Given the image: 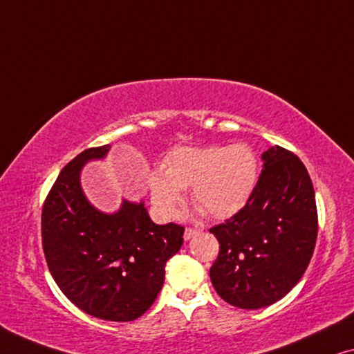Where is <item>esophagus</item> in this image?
<instances>
[{
    "mask_svg": "<svg viewBox=\"0 0 354 354\" xmlns=\"http://www.w3.org/2000/svg\"><path fill=\"white\" fill-rule=\"evenodd\" d=\"M198 232H201V229H197V227H186V231H184V239H186V241H191V239L196 237Z\"/></svg>",
    "mask_w": 354,
    "mask_h": 354,
    "instance_id": "obj_1",
    "label": "esophagus"
}]
</instances>
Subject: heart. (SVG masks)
<instances>
[{
	"instance_id": "obj_1",
	"label": "heart",
	"mask_w": 354,
	"mask_h": 354,
	"mask_svg": "<svg viewBox=\"0 0 354 354\" xmlns=\"http://www.w3.org/2000/svg\"><path fill=\"white\" fill-rule=\"evenodd\" d=\"M163 173L151 176L152 202L171 216L181 189L191 187V201L208 216L227 218L241 210L258 179V160L250 147H178L168 153Z\"/></svg>"
}]
</instances>
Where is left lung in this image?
Segmentation results:
<instances>
[{"label":"left lung","mask_w":354,"mask_h":354,"mask_svg":"<svg viewBox=\"0 0 354 354\" xmlns=\"http://www.w3.org/2000/svg\"><path fill=\"white\" fill-rule=\"evenodd\" d=\"M263 160L245 205L210 227L220 242L212 283L223 300L242 310L286 297L305 274L317 237L315 189L300 158L276 146Z\"/></svg>","instance_id":"left-lung-1"}]
</instances>
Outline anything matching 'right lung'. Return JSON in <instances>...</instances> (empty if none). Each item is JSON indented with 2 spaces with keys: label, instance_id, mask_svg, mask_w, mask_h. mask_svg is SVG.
<instances>
[{
  "label": "right lung",
  "instance_id": "right-lung-1",
  "mask_svg": "<svg viewBox=\"0 0 354 354\" xmlns=\"http://www.w3.org/2000/svg\"><path fill=\"white\" fill-rule=\"evenodd\" d=\"M107 151L89 147L62 168L43 203L41 241L49 272L73 305L99 319L127 322L156 301L184 226L156 225L142 202L123 201L113 215L97 212L84 197L80 171Z\"/></svg>",
  "mask_w": 354,
  "mask_h": 354
}]
</instances>
